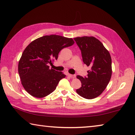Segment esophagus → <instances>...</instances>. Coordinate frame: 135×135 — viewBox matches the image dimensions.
Returning a JSON list of instances; mask_svg holds the SVG:
<instances>
[{"label": "esophagus", "mask_w": 135, "mask_h": 135, "mask_svg": "<svg viewBox=\"0 0 135 135\" xmlns=\"http://www.w3.org/2000/svg\"><path fill=\"white\" fill-rule=\"evenodd\" d=\"M68 76H69L70 77H71V78H72V79H74V78H75V77H76V74H68Z\"/></svg>", "instance_id": "1"}]
</instances>
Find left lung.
Listing matches in <instances>:
<instances>
[{"label":"left lung","instance_id":"1","mask_svg":"<svg viewBox=\"0 0 135 135\" xmlns=\"http://www.w3.org/2000/svg\"><path fill=\"white\" fill-rule=\"evenodd\" d=\"M74 40L80 49L84 64L90 67L86 77L77 76L81 81V87L76 92L86 99H93L103 92L111 79L110 54L103 44L94 37H78Z\"/></svg>","mask_w":135,"mask_h":135}]
</instances>
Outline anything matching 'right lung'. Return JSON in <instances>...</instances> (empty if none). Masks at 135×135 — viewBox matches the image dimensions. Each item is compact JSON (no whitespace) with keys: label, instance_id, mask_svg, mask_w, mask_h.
<instances>
[{"label":"right lung","instance_id":"right-lung-1","mask_svg":"<svg viewBox=\"0 0 135 135\" xmlns=\"http://www.w3.org/2000/svg\"><path fill=\"white\" fill-rule=\"evenodd\" d=\"M74 43L72 38L58 35L44 36L31 42L22 54L18 63L21 83L27 92L36 98L46 97L55 90L65 75L49 64L58 59L59 52Z\"/></svg>","mask_w":135,"mask_h":135}]
</instances>
